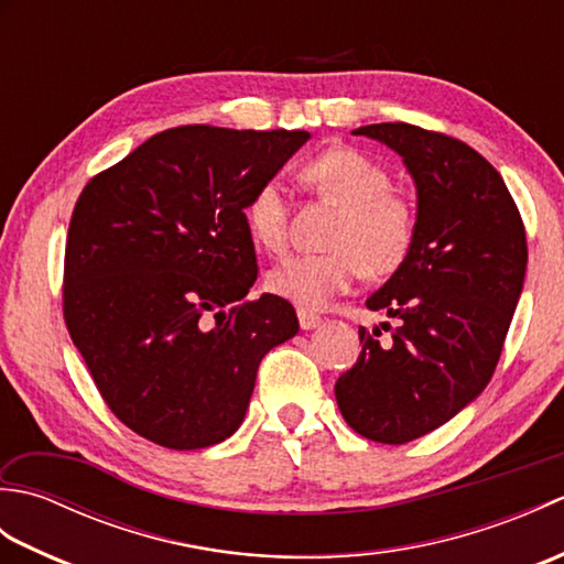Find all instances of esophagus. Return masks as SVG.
I'll use <instances>...</instances> for the list:
<instances>
[{
	"mask_svg": "<svg viewBox=\"0 0 564 564\" xmlns=\"http://www.w3.org/2000/svg\"><path fill=\"white\" fill-rule=\"evenodd\" d=\"M297 322H301V329H315L319 325V315L305 313V310H297Z\"/></svg>",
	"mask_w": 564,
	"mask_h": 564,
	"instance_id": "esophagus-1",
	"label": "esophagus"
}]
</instances>
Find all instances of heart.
I'll return each instance as SVG.
<instances>
[{
  "instance_id": "1",
  "label": "heart",
  "mask_w": 564,
  "mask_h": 564,
  "mask_svg": "<svg viewBox=\"0 0 564 564\" xmlns=\"http://www.w3.org/2000/svg\"><path fill=\"white\" fill-rule=\"evenodd\" d=\"M303 178L315 194L339 208L332 225L327 254H297L281 261L267 275L269 291L303 310H322L361 279L392 273L414 242V208L390 174L351 148L322 152L303 166ZM289 200L283 184L269 178L245 206L251 239L279 254L289 247Z\"/></svg>"
}]
</instances>
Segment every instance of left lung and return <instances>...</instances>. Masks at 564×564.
Wrapping results in <instances>:
<instances>
[{
	"mask_svg": "<svg viewBox=\"0 0 564 564\" xmlns=\"http://www.w3.org/2000/svg\"><path fill=\"white\" fill-rule=\"evenodd\" d=\"M354 135L400 154L416 186V225L410 254L366 301L398 327L388 341L378 327L358 329L364 351L334 394L356 434L400 446L446 424L487 388L529 247L505 178L470 145L410 123H373Z\"/></svg>",
	"mask_w": 564,
	"mask_h": 564,
	"instance_id": "left-lung-1",
	"label": "left lung"
}]
</instances>
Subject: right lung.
Segmentation results:
<instances>
[{"label":"right lung","mask_w":564,"mask_h":564,"mask_svg":"<svg viewBox=\"0 0 564 564\" xmlns=\"http://www.w3.org/2000/svg\"><path fill=\"white\" fill-rule=\"evenodd\" d=\"M307 130L178 126L84 186L69 220L63 310L104 402L138 436L196 451L232 436L261 358L301 329L257 281L251 194Z\"/></svg>","instance_id":"right-lung-1"}]
</instances>
